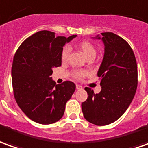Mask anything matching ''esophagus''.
<instances>
[{"instance_id":"1","label":"esophagus","mask_w":148,"mask_h":148,"mask_svg":"<svg viewBox=\"0 0 148 148\" xmlns=\"http://www.w3.org/2000/svg\"><path fill=\"white\" fill-rule=\"evenodd\" d=\"M76 89H78V90H79V89H82V86L79 85V84H76Z\"/></svg>"}]
</instances>
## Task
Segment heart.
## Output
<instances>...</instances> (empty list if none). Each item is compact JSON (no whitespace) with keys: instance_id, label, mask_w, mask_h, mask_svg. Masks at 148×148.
<instances>
[{"instance_id":"heart-1","label":"heart","mask_w":148,"mask_h":148,"mask_svg":"<svg viewBox=\"0 0 148 148\" xmlns=\"http://www.w3.org/2000/svg\"><path fill=\"white\" fill-rule=\"evenodd\" d=\"M77 48L80 52H82L84 55L87 59L89 58H95L96 54V49L95 46L93 45L91 42H89L88 40H83L81 42H79L77 45ZM69 54V48L68 46L64 47L61 52V60L63 62H65L68 60ZM88 74V72L86 70H75L72 72V76L74 78L77 79H81L84 77H85Z\"/></svg>"}]
</instances>
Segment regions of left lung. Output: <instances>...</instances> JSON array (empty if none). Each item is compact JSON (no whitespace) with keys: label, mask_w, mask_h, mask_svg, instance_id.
<instances>
[{"label":"left lung","mask_w":148,"mask_h":148,"mask_svg":"<svg viewBox=\"0 0 148 148\" xmlns=\"http://www.w3.org/2000/svg\"><path fill=\"white\" fill-rule=\"evenodd\" d=\"M93 37L101 39L104 44V55L97 72L101 91L95 94L86 87L88 99L81 104L84 118L98 126L121 117L132 101L138 84L136 56L128 43L113 32Z\"/></svg>","instance_id":"8db88e82"}]
</instances>
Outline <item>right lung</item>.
Here are the masks:
<instances>
[{
    "label": "right lung",
    "mask_w": 148,
    "mask_h": 148,
    "mask_svg": "<svg viewBox=\"0 0 148 148\" xmlns=\"http://www.w3.org/2000/svg\"><path fill=\"white\" fill-rule=\"evenodd\" d=\"M69 37L56 36L43 30L26 39L16 50L12 65L13 94L22 112L40 124H51L62 118L65 104L76 90L72 81L56 84L52 69L61 65V52Z\"/></svg>",
    "instance_id": "1"
}]
</instances>
